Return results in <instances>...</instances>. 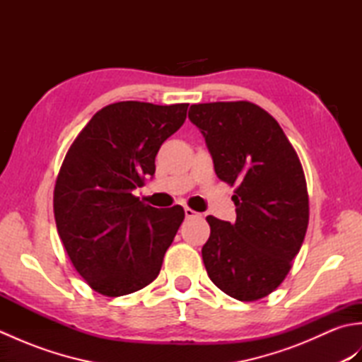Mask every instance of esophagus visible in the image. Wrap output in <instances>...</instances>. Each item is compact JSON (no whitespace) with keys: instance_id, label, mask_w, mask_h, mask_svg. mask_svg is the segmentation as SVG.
Here are the masks:
<instances>
[{"instance_id":"obj_1","label":"esophagus","mask_w":362,"mask_h":362,"mask_svg":"<svg viewBox=\"0 0 362 362\" xmlns=\"http://www.w3.org/2000/svg\"><path fill=\"white\" fill-rule=\"evenodd\" d=\"M185 216H187L188 219H191V218H197V216H201V214L196 213L193 209H189V206H185Z\"/></svg>"}]
</instances>
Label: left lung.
<instances>
[{"instance_id": "8db88e82", "label": "left lung", "mask_w": 362, "mask_h": 362, "mask_svg": "<svg viewBox=\"0 0 362 362\" xmlns=\"http://www.w3.org/2000/svg\"><path fill=\"white\" fill-rule=\"evenodd\" d=\"M188 118L205 136L216 175L236 187L235 224L206 216V274L227 296L255 302L280 286L303 244L310 199L302 163L257 104H193Z\"/></svg>"}]
</instances>
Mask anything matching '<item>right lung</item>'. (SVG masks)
Wrapping results in <instances>:
<instances>
[{
    "mask_svg": "<svg viewBox=\"0 0 362 362\" xmlns=\"http://www.w3.org/2000/svg\"><path fill=\"white\" fill-rule=\"evenodd\" d=\"M188 104L122 101L96 112L68 149L54 187V218L76 271L107 297L157 279L185 211L132 194L156 173V156L180 129Z\"/></svg>",
    "mask_w": 362,
    "mask_h": 362,
    "instance_id": "right-lung-1",
    "label": "right lung"
}]
</instances>
